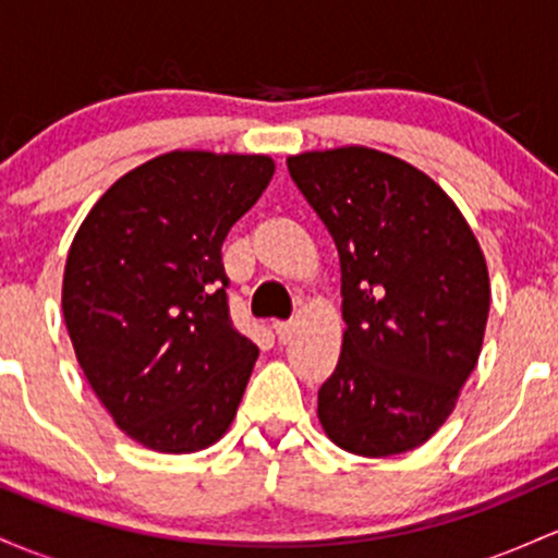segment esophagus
Masks as SVG:
<instances>
[{
	"label": "esophagus",
	"mask_w": 558,
	"mask_h": 558,
	"mask_svg": "<svg viewBox=\"0 0 558 558\" xmlns=\"http://www.w3.org/2000/svg\"><path fill=\"white\" fill-rule=\"evenodd\" d=\"M274 331H277L279 342H287L292 337V331H295V327H292V322H274Z\"/></svg>",
	"instance_id": "1"
}]
</instances>
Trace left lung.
Wrapping results in <instances>:
<instances>
[{"label": "left lung", "mask_w": 558, "mask_h": 558, "mask_svg": "<svg viewBox=\"0 0 558 558\" xmlns=\"http://www.w3.org/2000/svg\"><path fill=\"white\" fill-rule=\"evenodd\" d=\"M340 255L348 329L318 390L322 427L355 456L427 442L474 372L490 279L472 229L409 162L368 147L287 158Z\"/></svg>", "instance_id": "1"}]
</instances>
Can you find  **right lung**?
Wrapping results in <instances>:
<instances>
[{"mask_svg": "<svg viewBox=\"0 0 558 558\" xmlns=\"http://www.w3.org/2000/svg\"><path fill=\"white\" fill-rule=\"evenodd\" d=\"M274 177L266 155L166 153L97 199L65 263L76 359L116 424L160 453L208 448L258 345L234 329L221 245Z\"/></svg>", "mask_w": 558, "mask_h": 558, "instance_id": "1", "label": "right lung"}]
</instances>
